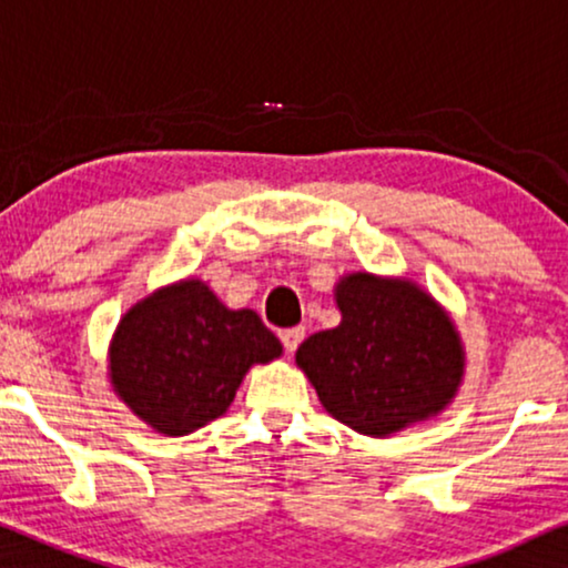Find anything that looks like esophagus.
<instances>
[{"instance_id": "esophagus-1", "label": "esophagus", "mask_w": 568, "mask_h": 568, "mask_svg": "<svg viewBox=\"0 0 568 568\" xmlns=\"http://www.w3.org/2000/svg\"><path fill=\"white\" fill-rule=\"evenodd\" d=\"M304 327H293V329H283L280 332V339H283V347L285 353H296V347L301 345V339H304Z\"/></svg>"}]
</instances>
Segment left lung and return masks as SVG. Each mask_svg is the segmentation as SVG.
<instances>
[{
    "instance_id": "left-lung-1",
    "label": "left lung",
    "mask_w": 568,
    "mask_h": 568,
    "mask_svg": "<svg viewBox=\"0 0 568 568\" xmlns=\"http://www.w3.org/2000/svg\"><path fill=\"white\" fill-rule=\"evenodd\" d=\"M339 324L301 343L296 363L332 418L387 438L436 418L465 379L447 308L407 277L351 272L335 285Z\"/></svg>"
}]
</instances>
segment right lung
<instances>
[{"label": "right lung", "mask_w": 568, "mask_h": 568, "mask_svg": "<svg viewBox=\"0 0 568 568\" xmlns=\"http://www.w3.org/2000/svg\"><path fill=\"white\" fill-rule=\"evenodd\" d=\"M283 355L252 308L184 277L138 301L109 343L113 395L155 434L186 436L229 410L246 372Z\"/></svg>", "instance_id": "right-lung-1"}]
</instances>
